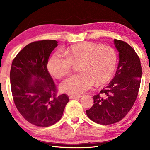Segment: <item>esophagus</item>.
Wrapping results in <instances>:
<instances>
[{
    "instance_id": "1",
    "label": "esophagus",
    "mask_w": 150,
    "mask_h": 150,
    "mask_svg": "<svg viewBox=\"0 0 150 150\" xmlns=\"http://www.w3.org/2000/svg\"><path fill=\"white\" fill-rule=\"evenodd\" d=\"M82 96L79 95V96H77V95H70L69 98L70 99H77L79 98H81Z\"/></svg>"
}]
</instances>
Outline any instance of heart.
<instances>
[{"label": "heart", "mask_w": 150, "mask_h": 150, "mask_svg": "<svg viewBox=\"0 0 150 150\" xmlns=\"http://www.w3.org/2000/svg\"><path fill=\"white\" fill-rule=\"evenodd\" d=\"M63 55L53 53L47 68L54 77L60 79L71 71L73 64L79 65L81 72L71 75L60 84V89L71 95H81L88 91L96 82L100 85L112 77L117 64V55L112 47L93 42H84L69 47Z\"/></svg>", "instance_id": "heart-1"}]
</instances>
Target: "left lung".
<instances>
[{
	"instance_id": "1",
	"label": "left lung",
	"mask_w": 150,
	"mask_h": 150,
	"mask_svg": "<svg viewBox=\"0 0 150 150\" xmlns=\"http://www.w3.org/2000/svg\"><path fill=\"white\" fill-rule=\"evenodd\" d=\"M119 52V65L114 78L106 88L94 95L93 105L86 110L89 119L108 125L122 120L132 109L141 84L142 68L139 57L128 44L114 39Z\"/></svg>"
}]
</instances>
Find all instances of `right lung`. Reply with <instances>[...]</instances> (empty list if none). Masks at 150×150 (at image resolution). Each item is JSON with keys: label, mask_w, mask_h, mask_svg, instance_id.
Listing matches in <instances>:
<instances>
[{"label": "right lung", "mask_w": 150, "mask_h": 150, "mask_svg": "<svg viewBox=\"0 0 150 150\" xmlns=\"http://www.w3.org/2000/svg\"><path fill=\"white\" fill-rule=\"evenodd\" d=\"M55 40H42L25 46L12 62L10 84L19 113L37 126L47 127L62 117L69 98L57 95V88L47 71V63L58 46Z\"/></svg>", "instance_id": "right-lung-1"}]
</instances>
